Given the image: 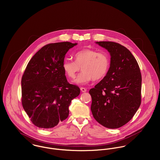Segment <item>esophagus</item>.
<instances>
[{"label":"esophagus","instance_id":"esophagus-1","mask_svg":"<svg viewBox=\"0 0 160 160\" xmlns=\"http://www.w3.org/2000/svg\"><path fill=\"white\" fill-rule=\"evenodd\" d=\"M81 91L82 92H86L87 91V89L86 88H81Z\"/></svg>","mask_w":160,"mask_h":160}]
</instances>
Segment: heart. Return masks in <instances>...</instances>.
<instances>
[{"label":"heart","mask_w":160,"mask_h":160,"mask_svg":"<svg viewBox=\"0 0 160 160\" xmlns=\"http://www.w3.org/2000/svg\"><path fill=\"white\" fill-rule=\"evenodd\" d=\"M74 57L75 62L69 58L65 59L62 68L69 78L74 79L81 67L82 72L76 80L79 84H85L93 79H102L110 68V58L106 53L84 48L76 52Z\"/></svg>","instance_id":"b5f03b06"}]
</instances>
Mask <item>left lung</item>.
<instances>
[{"mask_svg": "<svg viewBox=\"0 0 160 160\" xmlns=\"http://www.w3.org/2000/svg\"><path fill=\"white\" fill-rule=\"evenodd\" d=\"M110 53L106 76L90 89L92 113L100 124L110 129L128 123L141 103L142 76L137 62L124 46L110 41L97 42Z\"/></svg>", "mask_w": 160, "mask_h": 160, "instance_id": "left-lung-1", "label": "left lung"}]
</instances>
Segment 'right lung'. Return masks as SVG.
<instances>
[{
	"label": "right lung",
	"mask_w": 160,
	"mask_h": 160,
	"mask_svg": "<svg viewBox=\"0 0 160 160\" xmlns=\"http://www.w3.org/2000/svg\"><path fill=\"white\" fill-rule=\"evenodd\" d=\"M77 43H52L30 60L22 79V103L31 122L39 128L56 126L69 115L71 100L80 93L69 84L62 68L69 49Z\"/></svg>",
	"instance_id": "right-lung-1"
}]
</instances>
